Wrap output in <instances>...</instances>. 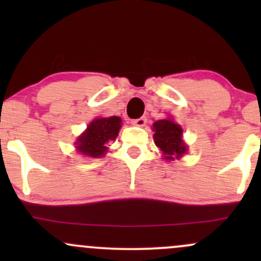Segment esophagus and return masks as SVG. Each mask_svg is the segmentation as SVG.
<instances>
[{
	"instance_id": "esophagus-1",
	"label": "esophagus",
	"mask_w": 261,
	"mask_h": 261,
	"mask_svg": "<svg viewBox=\"0 0 261 261\" xmlns=\"http://www.w3.org/2000/svg\"><path fill=\"white\" fill-rule=\"evenodd\" d=\"M146 122H147V119H146L145 116H142V118L134 119V120L131 121V124H133V125H136V126L143 127V126H145V125H146Z\"/></svg>"
}]
</instances>
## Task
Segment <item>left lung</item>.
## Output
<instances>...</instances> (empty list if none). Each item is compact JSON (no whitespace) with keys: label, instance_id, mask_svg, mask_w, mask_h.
Wrapping results in <instances>:
<instances>
[{"label":"left lung","instance_id":"8db88e82","mask_svg":"<svg viewBox=\"0 0 261 261\" xmlns=\"http://www.w3.org/2000/svg\"><path fill=\"white\" fill-rule=\"evenodd\" d=\"M153 130L154 143L166 154V160L172 161L179 158L187 152V146L181 140V127L173 120H158L153 124Z\"/></svg>","mask_w":261,"mask_h":261}]
</instances>
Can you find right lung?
<instances>
[{"label":"right lung","instance_id":"right-lung-1","mask_svg":"<svg viewBox=\"0 0 261 261\" xmlns=\"http://www.w3.org/2000/svg\"><path fill=\"white\" fill-rule=\"evenodd\" d=\"M118 116L98 118L93 120L87 130L77 140V149L89 157H101L107 152L106 143L115 140L121 127Z\"/></svg>","mask_w":261,"mask_h":261}]
</instances>
